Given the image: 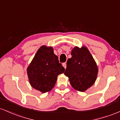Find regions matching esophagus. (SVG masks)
<instances>
[{"instance_id": "obj_1", "label": "esophagus", "mask_w": 120, "mask_h": 120, "mask_svg": "<svg viewBox=\"0 0 120 120\" xmlns=\"http://www.w3.org/2000/svg\"><path fill=\"white\" fill-rule=\"evenodd\" d=\"M63 67H64L65 68V69H66V68H67V63H64L63 64Z\"/></svg>"}]
</instances>
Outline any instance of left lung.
Instances as JSON below:
<instances>
[{
    "mask_svg": "<svg viewBox=\"0 0 120 120\" xmlns=\"http://www.w3.org/2000/svg\"><path fill=\"white\" fill-rule=\"evenodd\" d=\"M71 58L67 62L65 75L68 77L71 86L83 92L93 86L97 77V65L85 47H75L71 50Z\"/></svg>",
    "mask_w": 120,
    "mask_h": 120,
    "instance_id": "1",
    "label": "left lung"
}]
</instances>
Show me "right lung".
<instances>
[{
  "instance_id": "add662e5",
  "label": "right lung",
  "mask_w": 120,
  "mask_h": 120,
  "mask_svg": "<svg viewBox=\"0 0 120 120\" xmlns=\"http://www.w3.org/2000/svg\"><path fill=\"white\" fill-rule=\"evenodd\" d=\"M64 71L58 57L53 53L52 47L43 46L38 49L27 68V73L31 86L45 93L52 90L57 77Z\"/></svg>"
}]
</instances>
